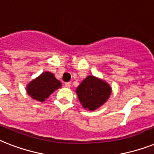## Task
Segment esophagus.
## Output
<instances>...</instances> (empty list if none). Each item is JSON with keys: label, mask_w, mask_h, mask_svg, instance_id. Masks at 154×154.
<instances>
[{"label": "esophagus", "mask_w": 154, "mask_h": 154, "mask_svg": "<svg viewBox=\"0 0 154 154\" xmlns=\"http://www.w3.org/2000/svg\"><path fill=\"white\" fill-rule=\"evenodd\" d=\"M64 86L67 87V88H70V87H71V83H65Z\"/></svg>", "instance_id": "esophagus-1"}]
</instances>
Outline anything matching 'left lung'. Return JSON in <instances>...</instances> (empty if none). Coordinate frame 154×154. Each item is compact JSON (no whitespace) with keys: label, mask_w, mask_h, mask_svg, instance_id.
<instances>
[{"label":"left lung","mask_w":154,"mask_h":154,"mask_svg":"<svg viewBox=\"0 0 154 154\" xmlns=\"http://www.w3.org/2000/svg\"><path fill=\"white\" fill-rule=\"evenodd\" d=\"M76 94L83 108L94 110L107 101L111 94V87L104 80L89 75L77 87Z\"/></svg>","instance_id":"left-lung-1"}]
</instances>
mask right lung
<instances>
[{
  "label": "right lung",
  "mask_w": 154,
  "mask_h": 154,
  "mask_svg": "<svg viewBox=\"0 0 154 154\" xmlns=\"http://www.w3.org/2000/svg\"><path fill=\"white\" fill-rule=\"evenodd\" d=\"M61 86V83L56 79L53 74L45 71L27 85L26 91L28 95L33 99L44 102Z\"/></svg>",
  "instance_id": "add662e5"
}]
</instances>
